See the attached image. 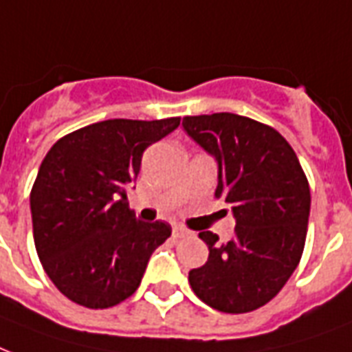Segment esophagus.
Instances as JSON below:
<instances>
[{"label":"esophagus","mask_w":352,"mask_h":352,"mask_svg":"<svg viewBox=\"0 0 352 352\" xmlns=\"http://www.w3.org/2000/svg\"><path fill=\"white\" fill-rule=\"evenodd\" d=\"M190 232H188L186 229H182V227H173V238H184V236H188Z\"/></svg>","instance_id":"34e87169"}]
</instances>
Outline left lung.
<instances>
[{"label":"left lung","mask_w":352,"mask_h":352,"mask_svg":"<svg viewBox=\"0 0 352 352\" xmlns=\"http://www.w3.org/2000/svg\"><path fill=\"white\" fill-rule=\"evenodd\" d=\"M182 127L218 160L216 197L232 206L227 243L199 232L208 260L188 275L201 301L225 314L264 307L299 264L310 216V186L286 138L265 123L230 112L186 116Z\"/></svg>","instance_id":"8db88e82"}]
</instances>
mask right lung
<instances>
[{"mask_svg": "<svg viewBox=\"0 0 352 352\" xmlns=\"http://www.w3.org/2000/svg\"><path fill=\"white\" fill-rule=\"evenodd\" d=\"M181 118L104 120L53 144L31 190L34 248L58 292L80 307L111 308L138 289L153 251L171 236L129 208L142 155Z\"/></svg>", "mask_w": 352, "mask_h": 352, "instance_id": "obj_1", "label": "right lung"}]
</instances>
